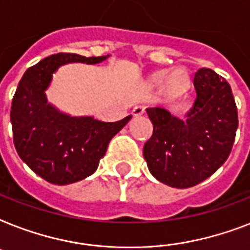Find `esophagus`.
I'll return each mask as SVG.
<instances>
[{
	"mask_svg": "<svg viewBox=\"0 0 250 250\" xmlns=\"http://www.w3.org/2000/svg\"><path fill=\"white\" fill-rule=\"evenodd\" d=\"M144 111H145L144 106L137 105V106H135V107H133L132 114L135 115V117H139V115H141V114H144Z\"/></svg>",
	"mask_w": 250,
	"mask_h": 250,
	"instance_id": "esophagus-1",
	"label": "esophagus"
}]
</instances>
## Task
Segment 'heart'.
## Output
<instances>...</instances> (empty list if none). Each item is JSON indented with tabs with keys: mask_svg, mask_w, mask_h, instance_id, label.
Listing matches in <instances>:
<instances>
[{
	"mask_svg": "<svg viewBox=\"0 0 250 250\" xmlns=\"http://www.w3.org/2000/svg\"><path fill=\"white\" fill-rule=\"evenodd\" d=\"M179 74H180L179 71H175L171 74L170 78H168V84H170V85H179V84L182 83V78H180ZM165 79H166V74H160V75L157 76V82H158V83L165 82Z\"/></svg>",
	"mask_w": 250,
	"mask_h": 250,
	"instance_id": "obj_1",
	"label": "heart"
}]
</instances>
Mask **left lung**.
Wrapping results in <instances>:
<instances>
[{
  "label": "left lung",
  "instance_id": "left-lung-1",
  "mask_svg": "<svg viewBox=\"0 0 250 250\" xmlns=\"http://www.w3.org/2000/svg\"><path fill=\"white\" fill-rule=\"evenodd\" d=\"M196 100L186 119L164 107H148L153 135L144 145L150 174L166 186L189 188L215 172L232 149L237 109L229 84L210 68L193 78Z\"/></svg>",
  "mask_w": 250,
  "mask_h": 250
}]
</instances>
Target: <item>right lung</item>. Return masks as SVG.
<instances>
[{"label":"right lung","mask_w":250,"mask_h":250,"mask_svg":"<svg viewBox=\"0 0 250 250\" xmlns=\"http://www.w3.org/2000/svg\"><path fill=\"white\" fill-rule=\"evenodd\" d=\"M109 57L53 54L29 67L18 84L10 111L14 145L21 161L46 182L66 186L90 176L105 156L110 140L131 119L128 115L109 123L89 115L72 117L46 98L45 90L61 66L97 64Z\"/></svg>","instance_id":"add662e5"}]
</instances>
